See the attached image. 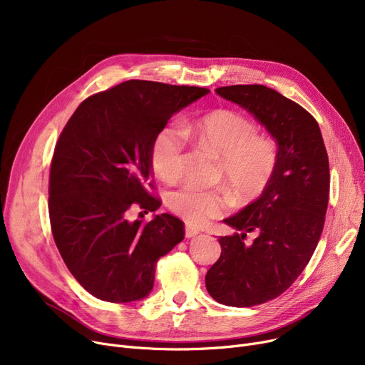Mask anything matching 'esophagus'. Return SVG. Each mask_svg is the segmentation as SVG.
<instances>
[{"label": "esophagus", "mask_w": 365, "mask_h": 365, "mask_svg": "<svg viewBox=\"0 0 365 365\" xmlns=\"http://www.w3.org/2000/svg\"><path fill=\"white\" fill-rule=\"evenodd\" d=\"M200 234V231H197V229H194L192 226H186L185 227V237L186 238H194Z\"/></svg>", "instance_id": "34e87169"}]
</instances>
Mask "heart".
Instances as JSON below:
<instances>
[{"mask_svg":"<svg viewBox=\"0 0 365 365\" xmlns=\"http://www.w3.org/2000/svg\"><path fill=\"white\" fill-rule=\"evenodd\" d=\"M185 134L220 161L225 183L240 198L259 195L269 183L277 165V146L259 136L256 125L234 110H215L205 117L178 125H165L153 139L150 164L157 176L171 182L180 176ZM227 198L219 190H202L185 185L167 197L171 212L190 225L201 226L217 217Z\"/></svg>","mask_w":365,"mask_h":365,"instance_id":"b5f03b06","label":"heart"}]
</instances>
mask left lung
Here are the masks:
<instances>
[{
	"label": "left lung",
	"instance_id": "1",
	"mask_svg": "<svg viewBox=\"0 0 365 365\" xmlns=\"http://www.w3.org/2000/svg\"><path fill=\"white\" fill-rule=\"evenodd\" d=\"M267 130L277 143V165L262 195L223 222L222 253L205 275L216 302L250 308L282 294L309 263L319 241L330 192L329 155L312 115L264 86L216 88ZM253 232L257 238L245 243Z\"/></svg>",
	"mask_w": 365,
	"mask_h": 365
}]
</instances>
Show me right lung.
<instances>
[{"label": "right lung", "mask_w": 365, "mask_h": 365, "mask_svg": "<svg viewBox=\"0 0 365 365\" xmlns=\"http://www.w3.org/2000/svg\"><path fill=\"white\" fill-rule=\"evenodd\" d=\"M210 90L130 80L90 96L56 143L48 187L51 232L69 272L105 302L149 296L160 257L185 238L168 213L130 220L139 204L157 212L152 186L153 139L173 115Z\"/></svg>", "instance_id": "1"}]
</instances>
